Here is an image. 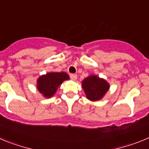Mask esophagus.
Returning <instances> with one entry per match:
<instances>
[{
	"label": "esophagus",
	"instance_id": "1",
	"mask_svg": "<svg viewBox=\"0 0 149 149\" xmlns=\"http://www.w3.org/2000/svg\"><path fill=\"white\" fill-rule=\"evenodd\" d=\"M70 77L72 81H76L77 78V74H71Z\"/></svg>",
	"mask_w": 149,
	"mask_h": 149
}]
</instances>
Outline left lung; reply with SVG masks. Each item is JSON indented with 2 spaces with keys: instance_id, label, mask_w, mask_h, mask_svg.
<instances>
[{
  "instance_id": "8db88e82",
  "label": "left lung",
  "mask_w": 149,
  "mask_h": 149,
  "mask_svg": "<svg viewBox=\"0 0 149 149\" xmlns=\"http://www.w3.org/2000/svg\"><path fill=\"white\" fill-rule=\"evenodd\" d=\"M82 87L86 98L95 101L103 98L110 89V85L104 79L96 75H90L82 81Z\"/></svg>"
}]
</instances>
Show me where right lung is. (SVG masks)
I'll list each match as a JSON object with an SVG mask.
<instances>
[{
  "label": "right lung",
  "instance_id": "1",
  "mask_svg": "<svg viewBox=\"0 0 149 149\" xmlns=\"http://www.w3.org/2000/svg\"><path fill=\"white\" fill-rule=\"evenodd\" d=\"M69 79L65 72H49L42 75L37 80V89L44 97L48 98L54 95L64 81Z\"/></svg>",
  "mask_w": 149,
  "mask_h": 149
}]
</instances>
